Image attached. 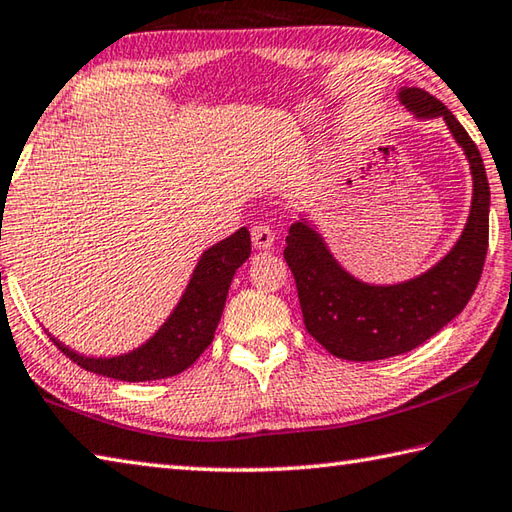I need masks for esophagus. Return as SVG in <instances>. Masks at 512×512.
Instances as JSON below:
<instances>
[{
	"label": "esophagus",
	"instance_id": "1",
	"mask_svg": "<svg viewBox=\"0 0 512 512\" xmlns=\"http://www.w3.org/2000/svg\"><path fill=\"white\" fill-rule=\"evenodd\" d=\"M250 235H253V246H255L257 250H266V248H271V246H273V241H275V232H273V228H271V226H266V224H257V226H253V230H250Z\"/></svg>",
	"mask_w": 512,
	"mask_h": 512
}]
</instances>
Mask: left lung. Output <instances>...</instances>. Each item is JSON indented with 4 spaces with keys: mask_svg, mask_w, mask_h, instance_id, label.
I'll list each match as a JSON object with an SVG mask.
<instances>
[{
    "mask_svg": "<svg viewBox=\"0 0 512 512\" xmlns=\"http://www.w3.org/2000/svg\"><path fill=\"white\" fill-rule=\"evenodd\" d=\"M401 102L416 116H441L463 147L475 181L470 217L457 246L432 271L396 286L353 280L329 255L318 232L302 221L291 226L284 259L295 277L304 327L342 360H383L423 345L470 302L486 262L490 188L475 141L427 91L403 89Z\"/></svg>",
    "mask_w": 512,
    "mask_h": 512,
    "instance_id": "obj_1",
    "label": "left lung"
}]
</instances>
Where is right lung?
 I'll return each mask as SVG.
<instances>
[{"mask_svg": "<svg viewBox=\"0 0 512 512\" xmlns=\"http://www.w3.org/2000/svg\"><path fill=\"white\" fill-rule=\"evenodd\" d=\"M4 219V217H2ZM250 257V232L239 228L235 235L206 250L194 271L183 300L176 306L161 331L147 345L118 358H85L51 342L78 367L98 376L143 383L181 374L197 360L215 338V329L224 313L226 295L237 268Z\"/></svg>", "mask_w": 512, "mask_h": 512, "instance_id": "obj_1", "label": "right lung"}]
</instances>
